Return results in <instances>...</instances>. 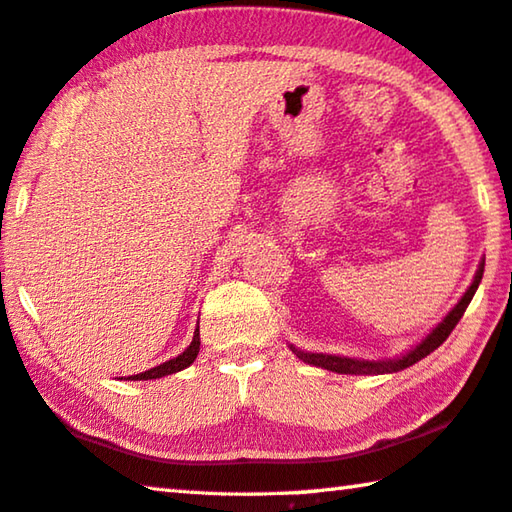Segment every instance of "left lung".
Here are the masks:
<instances>
[{
	"instance_id": "1",
	"label": "left lung",
	"mask_w": 512,
	"mask_h": 512,
	"mask_svg": "<svg viewBox=\"0 0 512 512\" xmlns=\"http://www.w3.org/2000/svg\"><path fill=\"white\" fill-rule=\"evenodd\" d=\"M483 266L485 262H481L476 271V278L472 282V287L467 289V294L460 298V303L453 307V310L446 314V319L437 326L431 335H428L424 342H421L417 348H412L408 355H403L399 360H387V362H364V360H351V358H339V355H323V353H303L298 351V348L291 346V351H294L300 360L307 362V364H314V367H321V369H328V371H335V373H394V371H401V369H408L412 364L424 360L426 355H431L437 346H442L446 342V337L451 335L453 328L458 326V321L462 319V314H465L467 305L472 303V298L478 289V282L483 278Z\"/></svg>"
}]
</instances>
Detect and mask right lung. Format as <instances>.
Masks as SVG:
<instances>
[{
  "mask_svg": "<svg viewBox=\"0 0 512 512\" xmlns=\"http://www.w3.org/2000/svg\"><path fill=\"white\" fill-rule=\"evenodd\" d=\"M198 351H200V326L196 328V335H193V342L189 344V348L182 355H177V358L168 360L164 364H159V367L148 369L143 373H136V376H129V380H152V378H161V376H168V373H175V371H182L193 364V360L198 358Z\"/></svg>",
  "mask_w": 512,
  "mask_h": 512,
  "instance_id": "right-lung-1",
  "label": "right lung"
}]
</instances>
